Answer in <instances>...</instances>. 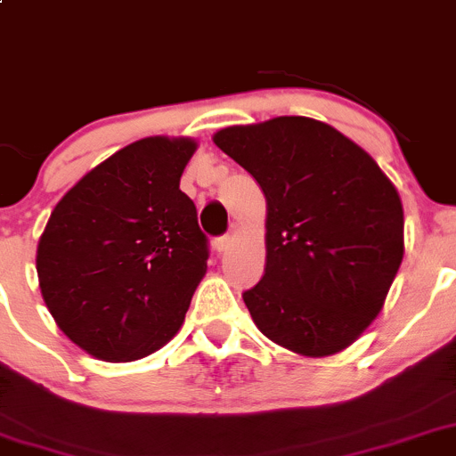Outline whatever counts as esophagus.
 Segmentation results:
<instances>
[{
	"label": "esophagus",
	"mask_w": 456,
	"mask_h": 456,
	"mask_svg": "<svg viewBox=\"0 0 456 456\" xmlns=\"http://www.w3.org/2000/svg\"><path fill=\"white\" fill-rule=\"evenodd\" d=\"M232 242H233L232 236H220V238H216V249H218L220 254H224V251H227L229 247H232Z\"/></svg>",
	"instance_id": "34e87169"
}]
</instances>
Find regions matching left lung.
<instances>
[{"instance_id": "obj_1", "label": "left lung", "mask_w": 456, "mask_h": 456, "mask_svg": "<svg viewBox=\"0 0 456 456\" xmlns=\"http://www.w3.org/2000/svg\"><path fill=\"white\" fill-rule=\"evenodd\" d=\"M267 200L265 276L242 294L256 327L294 354L350 347L403 260V205L365 149L325 122L272 118L214 134Z\"/></svg>"}]
</instances>
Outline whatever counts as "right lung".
<instances>
[{
    "label": "right lung",
    "instance_id": "add662e5",
    "mask_svg": "<svg viewBox=\"0 0 456 456\" xmlns=\"http://www.w3.org/2000/svg\"><path fill=\"white\" fill-rule=\"evenodd\" d=\"M191 138L153 135L79 178L37 245L42 298L79 350L129 363L165 347L207 273V238L180 175Z\"/></svg>",
    "mask_w": 456,
    "mask_h": 456
}]
</instances>
